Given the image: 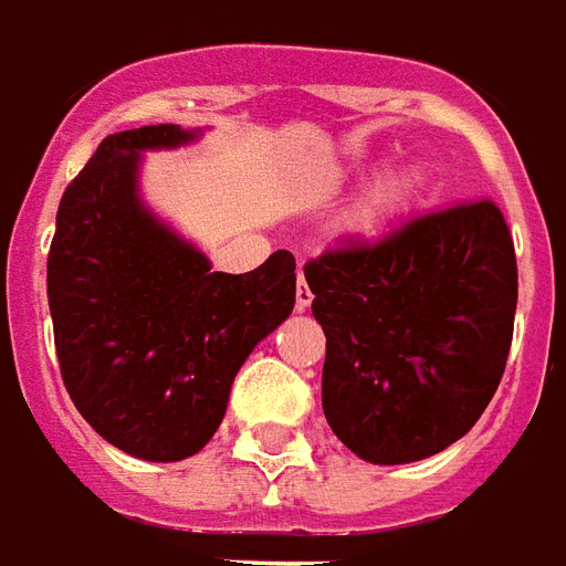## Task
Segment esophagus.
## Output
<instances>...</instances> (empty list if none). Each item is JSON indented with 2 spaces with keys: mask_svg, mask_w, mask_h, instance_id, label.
<instances>
[{
  "mask_svg": "<svg viewBox=\"0 0 566 566\" xmlns=\"http://www.w3.org/2000/svg\"><path fill=\"white\" fill-rule=\"evenodd\" d=\"M313 304V292L311 286H307V280H304V274H298V289H295V311L304 313L307 307Z\"/></svg>",
  "mask_w": 566,
  "mask_h": 566,
  "instance_id": "obj_1",
  "label": "esophagus"
}]
</instances>
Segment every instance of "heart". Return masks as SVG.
Returning a JSON list of instances; mask_svg holds the SVG:
<instances>
[{
  "instance_id": "heart-1",
  "label": "heart",
  "mask_w": 566,
  "mask_h": 566,
  "mask_svg": "<svg viewBox=\"0 0 566 566\" xmlns=\"http://www.w3.org/2000/svg\"><path fill=\"white\" fill-rule=\"evenodd\" d=\"M428 187V175L422 165L401 163L379 177L374 189L365 198V205L356 213V229L365 234H377L389 229L391 222L401 220L407 210L413 208L416 198Z\"/></svg>"
}]
</instances>
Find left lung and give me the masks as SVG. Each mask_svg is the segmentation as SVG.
Returning a JSON list of instances; mask_svg holds the SVG:
<instances>
[{
  "label": "left lung",
  "instance_id": "8db88e82",
  "mask_svg": "<svg viewBox=\"0 0 566 566\" xmlns=\"http://www.w3.org/2000/svg\"><path fill=\"white\" fill-rule=\"evenodd\" d=\"M325 332L323 410L370 464H410L476 424L513 340L515 250L492 201L307 262Z\"/></svg>",
  "mask_w": 566,
  "mask_h": 566
}]
</instances>
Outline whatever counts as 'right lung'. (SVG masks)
Listing matches in <instances>:
<instances>
[{"instance_id": "obj_1", "label": "right lung", "mask_w": 566, "mask_h": 566, "mask_svg": "<svg viewBox=\"0 0 566 566\" xmlns=\"http://www.w3.org/2000/svg\"><path fill=\"white\" fill-rule=\"evenodd\" d=\"M175 123L98 144L56 210L48 301L74 407L111 447L184 461L217 434L232 382L295 307V259L210 271L201 247L144 201V153L196 144Z\"/></svg>"}]
</instances>
